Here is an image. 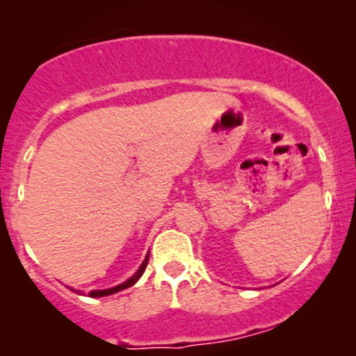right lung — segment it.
<instances>
[{"label": "right lung", "instance_id": "right-lung-1", "mask_svg": "<svg viewBox=\"0 0 356 356\" xmlns=\"http://www.w3.org/2000/svg\"><path fill=\"white\" fill-rule=\"evenodd\" d=\"M147 263H149V254L145 256V259H144V263L140 264V268L137 269V273L136 275H134L132 277H129V280L125 281V283H122V284H118V286H115V288H108V289H95V291H90L88 293V296L90 298H100V296H108V295H113V293H118V291H122V289H127V288H130V286H134L138 281V277H140L142 275H144V271H145V266H147ZM79 293V291H76Z\"/></svg>", "mask_w": 356, "mask_h": 356}]
</instances>
